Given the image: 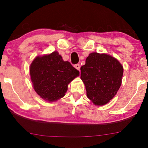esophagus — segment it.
Returning a JSON list of instances; mask_svg holds the SVG:
<instances>
[{"label":"esophagus","instance_id":"34e87169","mask_svg":"<svg viewBox=\"0 0 148 148\" xmlns=\"http://www.w3.org/2000/svg\"><path fill=\"white\" fill-rule=\"evenodd\" d=\"M74 68L75 69H76L77 70V71H80V66H79V64H75L74 65Z\"/></svg>","mask_w":148,"mask_h":148}]
</instances>
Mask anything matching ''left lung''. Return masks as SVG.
<instances>
[{
  "label": "left lung",
  "mask_w": 148,
  "mask_h": 148,
  "mask_svg": "<svg viewBox=\"0 0 148 148\" xmlns=\"http://www.w3.org/2000/svg\"><path fill=\"white\" fill-rule=\"evenodd\" d=\"M80 70L87 96L97 106L109 102L121 85L123 68L118 60L109 55L90 53Z\"/></svg>",
  "instance_id": "1"
}]
</instances>
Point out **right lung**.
<instances>
[{
	"mask_svg": "<svg viewBox=\"0 0 148 148\" xmlns=\"http://www.w3.org/2000/svg\"><path fill=\"white\" fill-rule=\"evenodd\" d=\"M30 75L36 93L45 101L53 102L64 96L69 84L79 72L53 51L36 57L30 66Z\"/></svg>",
	"mask_w": 148,
	"mask_h": 148,
	"instance_id": "obj_1",
	"label": "right lung"
}]
</instances>
